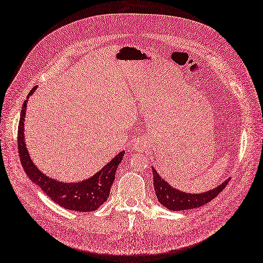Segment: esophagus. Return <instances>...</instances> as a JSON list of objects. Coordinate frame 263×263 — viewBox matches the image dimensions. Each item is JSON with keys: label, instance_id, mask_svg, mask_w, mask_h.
Returning <instances> with one entry per match:
<instances>
[{"label": "esophagus", "instance_id": "1", "mask_svg": "<svg viewBox=\"0 0 263 263\" xmlns=\"http://www.w3.org/2000/svg\"><path fill=\"white\" fill-rule=\"evenodd\" d=\"M136 146H137V149H141V147L144 146V143L142 142V141H138V142L136 143Z\"/></svg>", "mask_w": 263, "mask_h": 263}]
</instances>
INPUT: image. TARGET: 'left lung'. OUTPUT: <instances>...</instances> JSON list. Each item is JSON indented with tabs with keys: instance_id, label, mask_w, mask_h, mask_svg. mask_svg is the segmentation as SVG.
Masks as SVG:
<instances>
[{
	"instance_id": "obj_1",
	"label": "left lung",
	"mask_w": 263,
	"mask_h": 263,
	"mask_svg": "<svg viewBox=\"0 0 263 263\" xmlns=\"http://www.w3.org/2000/svg\"><path fill=\"white\" fill-rule=\"evenodd\" d=\"M153 172V185L154 190H156L157 198L159 202L166 209L173 211H181V210H187V209H196L201 205H203L208 202H210L214 199L218 194L224 189L228 184L229 180L224 181L219 186L214 187L213 190H210L204 193L199 194H192V193H185L182 191H179L174 189L169 183L161 178L158 172L152 167Z\"/></svg>"
}]
</instances>
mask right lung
<instances>
[{
  "instance_id": "right-lung-1",
  "label": "right lung",
  "mask_w": 263,
  "mask_h": 263,
  "mask_svg": "<svg viewBox=\"0 0 263 263\" xmlns=\"http://www.w3.org/2000/svg\"><path fill=\"white\" fill-rule=\"evenodd\" d=\"M36 86L33 87L29 96H32ZM28 100L24 101L20 116L17 129V149L20 160L28 177L41 187L42 191L50 197L57 204L67 210L79 212L94 211L102 205L110 194L111 185L116 179V171L123 159L124 151L114 157L103 169L94 174L90 179L76 183H63L55 179L46 177L33 163L24 142V117Z\"/></svg>"
}]
</instances>
